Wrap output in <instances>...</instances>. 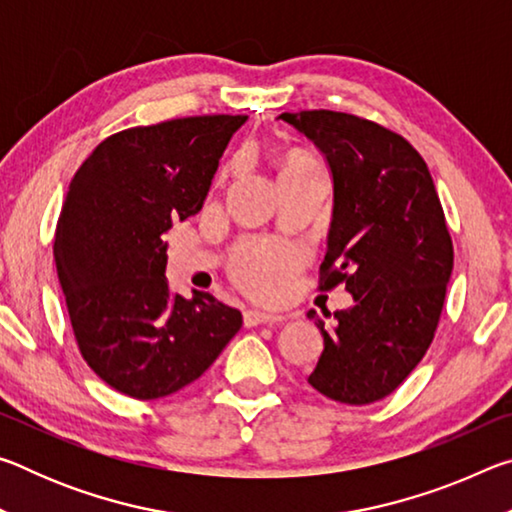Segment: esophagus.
I'll list each match as a JSON object with an SVG mask.
<instances>
[{
    "label": "esophagus",
    "mask_w": 512,
    "mask_h": 512,
    "mask_svg": "<svg viewBox=\"0 0 512 512\" xmlns=\"http://www.w3.org/2000/svg\"><path fill=\"white\" fill-rule=\"evenodd\" d=\"M284 320H287V316L266 314V311H257V309L244 311V323H246V327H255V325H275V323H284Z\"/></svg>",
    "instance_id": "34e87169"
}]
</instances>
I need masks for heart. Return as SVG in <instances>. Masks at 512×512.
I'll return each instance as SVG.
<instances>
[{"label":"heart","instance_id":"b5f03b06","mask_svg":"<svg viewBox=\"0 0 512 512\" xmlns=\"http://www.w3.org/2000/svg\"><path fill=\"white\" fill-rule=\"evenodd\" d=\"M318 167L311 155L302 151H291L284 155L280 173ZM300 250L273 241H241L232 250L230 273L241 289L253 293L257 298L277 300L287 296L293 280L300 271Z\"/></svg>","mask_w":512,"mask_h":512}]
</instances>
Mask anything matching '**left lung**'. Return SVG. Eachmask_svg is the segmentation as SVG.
Segmentation results:
<instances>
[{
  "instance_id": "obj_1",
  "label": "left lung",
  "mask_w": 512,
  "mask_h": 512,
  "mask_svg": "<svg viewBox=\"0 0 512 512\" xmlns=\"http://www.w3.org/2000/svg\"><path fill=\"white\" fill-rule=\"evenodd\" d=\"M327 158L334 219L320 289L345 284L354 305L316 320L325 339L309 384L341 404L391 395L438 329L454 244L427 162L388 128L348 112H282Z\"/></svg>"
}]
</instances>
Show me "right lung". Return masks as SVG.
Here are the masks:
<instances>
[{
  "mask_svg": "<svg viewBox=\"0 0 512 512\" xmlns=\"http://www.w3.org/2000/svg\"><path fill=\"white\" fill-rule=\"evenodd\" d=\"M246 115L135 126L103 140L69 183L54 259L81 357L110 388L158 400L192 384L241 327V311L164 277L173 221L203 207Z\"/></svg>",
  "mask_w": 512,
  "mask_h": 512,
  "instance_id": "obj_1",
  "label": "right lung"
}]
</instances>
